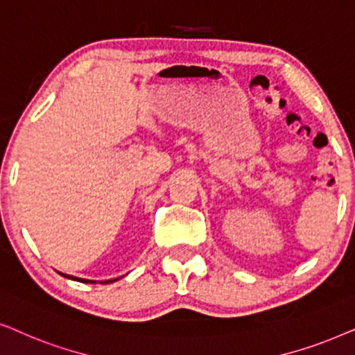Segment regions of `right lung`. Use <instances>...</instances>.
Wrapping results in <instances>:
<instances>
[{"label": "right lung", "instance_id": "1", "mask_svg": "<svg viewBox=\"0 0 355 355\" xmlns=\"http://www.w3.org/2000/svg\"><path fill=\"white\" fill-rule=\"evenodd\" d=\"M64 277H69V279H74V281H79V282H92V284H96V281H87V279H78V277H73V276H68V274H63ZM116 279H110V281H103L102 284H110V282H115Z\"/></svg>", "mask_w": 355, "mask_h": 355}]
</instances>
